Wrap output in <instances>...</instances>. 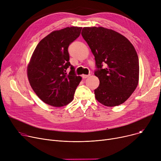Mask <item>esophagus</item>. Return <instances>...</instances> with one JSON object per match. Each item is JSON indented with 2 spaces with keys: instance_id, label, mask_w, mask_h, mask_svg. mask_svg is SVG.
<instances>
[{
  "instance_id": "34e87169",
  "label": "esophagus",
  "mask_w": 161,
  "mask_h": 161,
  "mask_svg": "<svg viewBox=\"0 0 161 161\" xmlns=\"http://www.w3.org/2000/svg\"><path fill=\"white\" fill-rule=\"evenodd\" d=\"M90 75H82V78L83 79H86V78H88L89 76Z\"/></svg>"
}]
</instances>
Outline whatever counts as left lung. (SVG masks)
Instances as JSON below:
<instances>
[{
	"label": "left lung",
	"instance_id": "1",
	"mask_svg": "<svg viewBox=\"0 0 161 161\" xmlns=\"http://www.w3.org/2000/svg\"><path fill=\"white\" fill-rule=\"evenodd\" d=\"M81 35L98 69L95 72L100 81L95 90V98L109 107L124 103L138 85L139 60L136 49L127 38L112 29L83 27Z\"/></svg>",
	"mask_w": 161,
	"mask_h": 161
}]
</instances>
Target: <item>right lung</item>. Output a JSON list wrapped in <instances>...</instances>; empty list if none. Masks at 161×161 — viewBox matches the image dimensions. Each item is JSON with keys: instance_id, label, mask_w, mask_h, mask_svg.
Segmentation results:
<instances>
[{"instance_id": "1", "label": "right lung", "mask_w": 161, "mask_h": 161, "mask_svg": "<svg viewBox=\"0 0 161 161\" xmlns=\"http://www.w3.org/2000/svg\"><path fill=\"white\" fill-rule=\"evenodd\" d=\"M81 27L54 31L36 46L27 66V77L36 95L46 104L62 107L71 103L81 80L69 62L68 47L79 37ZM69 66V75L66 70Z\"/></svg>"}]
</instances>
